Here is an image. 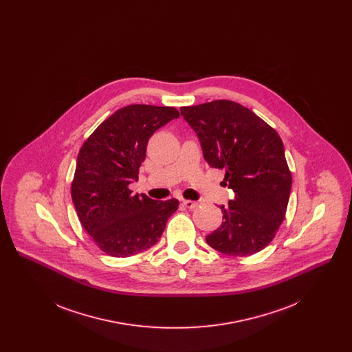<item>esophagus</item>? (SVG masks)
<instances>
[{"label": "esophagus", "instance_id": "esophagus-1", "mask_svg": "<svg viewBox=\"0 0 352 352\" xmlns=\"http://www.w3.org/2000/svg\"><path fill=\"white\" fill-rule=\"evenodd\" d=\"M184 206L186 208H188V210H194V208H197L198 207V201H184Z\"/></svg>", "mask_w": 352, "mask_h": 352}]
</instances>
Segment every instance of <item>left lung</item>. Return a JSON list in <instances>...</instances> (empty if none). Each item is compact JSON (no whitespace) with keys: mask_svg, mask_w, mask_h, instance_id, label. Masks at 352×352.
Here are the masks:
<instances>
[{"mask_svg":"<svg viewBox=\"0 0 352 352\" xmlns=\"http://www.w3.org/2000/svg\"><path fill=\"white\" fill-rule=\"evenodd\" d=\"M181 115L201 141L211 168H224V184L234 191L223 223L206 241L228 256L263 251L285 218L292 174L277 132L251 109L231 100L182 107Z\"/></svg>","mask_w":352,"mask_h":352,"instance_id":"obj_1","label":"left lung"}]
</instances>
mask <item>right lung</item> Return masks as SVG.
Returning <instances> with one entry per match:
<instances>
[{"instance_id": "obj_1", "label": "right lung", "mask_w": 352, "mask_h": 352, "mask_svg": "<svg viewBox=\"0 0 352 352\" xmlns=\"http://www.w3.org/2000/svg\"><path fill=\"white\" fill-rule=\"evenodd\" d=\"M179 118L173 107L133 104L116 111L78 154L71 197L84 230L101 251L128 257L153 247L177 211V199L132 194L153 133Z\"/></svg>"}]
</instances>
